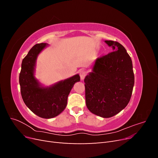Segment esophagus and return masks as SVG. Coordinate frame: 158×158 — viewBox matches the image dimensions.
Masks as SVG:
<instances>
[{"instance_id": "obj_1", "label": "esophagus", "mask_w": 158, "mask_h": 158, "mask_svg": "<svg viewBox=\"0 0 158 158\" xmlns=\"http://www.w3.org/2000/svg\"><path fill=\"white\" fill-rule=\"evenodd\" d=\"M85 76H86V72L84 70H82L80 71V78L81 80H84V78L85 77Z\"/></svg>"}]
</instances>
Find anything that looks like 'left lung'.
Segmentation results:
<instances>
[{
  "label": "left lung",
  "instance_id": "obj_1",
  "mask_svg": "<svg viewBox=\"0 0 158 158\" xmlns=\"http://www.w3.org/2000/svg\"><path fill=\"white\" fill-rule=\"evenodd\" d=\"M113 51L98 58L85 76V103L89 111L109 118L121 111L130 101L135 84L131 56L121 44L105 41Z\"/></svg>",
  "mask_w": 158,
  "mask_h": 158
}]
</instances>
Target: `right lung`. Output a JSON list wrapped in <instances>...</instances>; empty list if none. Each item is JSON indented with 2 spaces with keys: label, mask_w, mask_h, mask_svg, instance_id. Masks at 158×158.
<instances>
[{
  "label": "right lung",
  "mask_w": 158,
  "mask_h": 158,
  "mask_svg": "<svg viewBox=\"0 0 158 158\" xmlns=\"http://www.w3.org/2000/svg\"><path fill=\"white\" fill-rule=\"evenodd\" d=\"M47 45L44 43L36 44L28 52L22 60L19 82L23 101L26 106L36 115L51 118L64 111L69 94L80 78L76 74L51 86H41L34 76L35 63L38 55Z\"/></svg>",
  "instance_id": "obj_1"
}]
</instances>
